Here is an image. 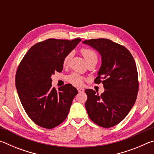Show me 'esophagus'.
I'll return each mask as SVG.
<instances>
[{
    "label": "esophagus",
    "instance_id": "obj_1",
    "mask_svg": "<svg viewBox=\"0 0 154 154\" xmlns=\"http://www.w3.org/2000/svg\"><path fill=\"white\" fill-rule=\"evenodd\" d=\"M77 90H78V92H84V90H83V88H77Z\"/></svg>",
    "mask_w": 154,
    "mask_h": 154
}]
</instances>
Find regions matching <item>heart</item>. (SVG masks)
Instances as JSON below:
<instances>
[{
	"mask_svg": "<svg viewBox=\"0 0 154 154\" xmlns=\"http://www.w3.org/2000/svg\"><path fill=\"white\" fill-rule=\"evenodd\" d=\"M81 53L82 54L83 56L84 57V58L85 59V60H86L87 62L92 60L93 59H97V56H96L94 51H93L92 49H91L90 48H82L81 49ZM71 53L68 54L65 56L63 59V62H62L64 66H66V65L69 64V62L70 60V59H71ZM67 80L69 81L70 83H71L72 84L79 86V85H82L83 82V77H82L81 75L77 73H72L67 77Z\"/></svg>",
	"mask_w": 154,
	"mask_h": 154,
	"instance_id": "b5f03b06",
	"label": "heart"
}]
</instances>
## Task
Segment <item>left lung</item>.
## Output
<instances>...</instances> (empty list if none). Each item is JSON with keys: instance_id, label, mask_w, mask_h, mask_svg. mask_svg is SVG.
Returning a JSON list of instances; mask_svg holds the SVG:
<instances>
[{"instance_id": "obj_1", "label": "left lung", "mask_w": 154, "mask_h": 154, "mask_svg": "<svg viewBox=\"0 0 154 154\" xmlns=\"http://www.w3.org/2000/svg\"><path fill=\"white\" fill-rule=\"evenodd\" d=\"M83 43L100 54L102 64L94 83L102 82L105 90L100 95L92 89L85 90V109L95 124L113 127L126 118L136 101L139 90L136 63L125 47L109 39H90Z\"/></svg>"}]
</instances>
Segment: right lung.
<instances>
[{"label": "right lung", "mask_w": 154, "mask_h": 154, "mask_svg": "<svg viewBox=\"0 0 154 154\" xmlns=\"http://www.w3.org/2000/svg\"><path fill=\"white\" fill-rule=\"evenodd\" d=\"M82 41L49 38L31 47L18 66L15 86L21 103L33 122L47 129L64 121L78 93L71 84L52 88L51 77L63 69V59Z\"/></svg>", "instance_id": "obj_1"}]
</instances>
